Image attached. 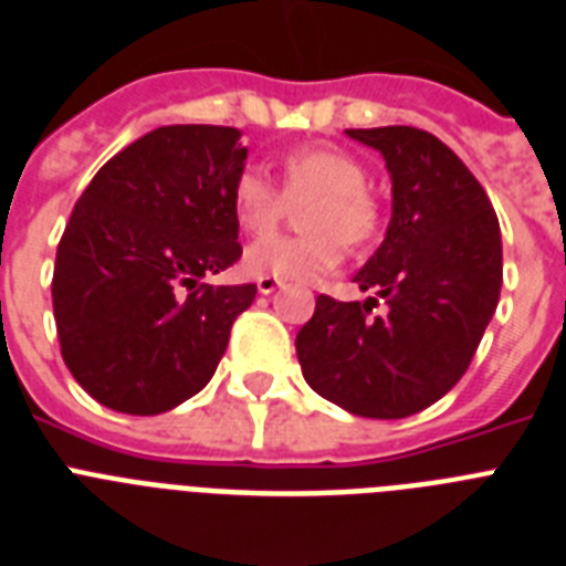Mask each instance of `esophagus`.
<instances>
[{
  "label": "esophagus",
  "mask_w": 566,
  "mask_h": 566,
  "mask_svg": "<svg viewBox=\"0 0 566 566\" xmlns=\"http://www.w3.org/2000/svg\"><path fill=\"white\" fill-rule=\"evenodd\" d=\"M255 284H259L261 296H270V293H275V287H279L282 282H279V279H268V275H264V279H259Z\"/></svg>",
  "instance_id": "34e87169"
}]
</instances>
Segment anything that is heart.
Instances as JSON below:
<instances>
[{
    "label": "heart",
    "instance_id": "b5f03b06",
    "mask_svg": "<svg viewBox=\"0 0 566 566\" xmlns=\"http://www.w3.org/2000/svg\"><path fill=\"white\" fill-rule=\"evenodd\" d=\"M284 189L259 166H244L232 180V216L250 235H264L284 218L291 201L305 207V235H270L247 247L250 275L313 282L339 268L345 241L354 247L377 235V203L365 187L368 172L334 146H296L282 158Z\"/></svg>",
    "mask_w": 566,
    "mask_h": 566
}]
</instances>
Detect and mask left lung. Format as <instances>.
Segmentation results:
<instances>
[{"label": "left lung", "instance_id": "left-lung-1", "mask_svg": "<svg viewBox=\"0 0 566 566\" xmlns=\"http://www.w3.org/2000/svg\"><path fill=\"white\" fill-rule=\"evenodd\" d=\"M386 158L391 221L354 282L377 298L322 293L296 336L307 386L350 415L400 420L458 386L497 307L503 250L489 195L443 140L415 126L348 129Z\"/></svg>", "mask_w": 566, "mask_h": 566}]
</instances>
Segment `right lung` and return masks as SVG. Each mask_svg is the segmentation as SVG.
<instances>
[{"mask_svg":"<svg viewBox=\"0 0 566 566\" xmlns=\"http://www.w3.org/2000/svg\"><path fill=\"white\" fill-rule=\"evenodd\" d=\"M232 126L137 137L74 203L56 247L54 319L80 386L123 415H164L201 391L255 284H201L241 259Z\"/></svg>","mask_w":566,"mask_h":566,"instance_id":"right-lung-1","label":"right lung"}]
</instances>
